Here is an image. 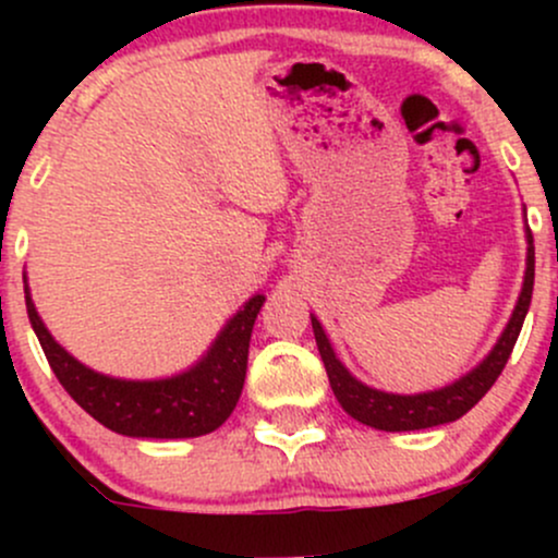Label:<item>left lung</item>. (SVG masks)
<instances>
[{
	"instance_id": "left-lung-1",
	"label": "left lung",
	"mask_w": 558,
	"mask_h": 558,
	"mask_svg": "<svg viewBox=\"0 0 558 558\" xmlns=\"http://www.w3.org/2000/svg\"><path fill=\"white\" fill-rule=\"evenodd\" d=\"M533 283H535V246H533V233L527 230V270H524V286L520 293V301L514 306V315H511L509 325L498 338V343L493 345V351L485 356L483 362L472 369L470 375H464L462 380L451 383V386L430 390V393H417V396H396V393H383V390L367 388L356 377L349 375V369L332 354L328 336H325L323 325L317 323V317H312V330H315V341L323 356L325 369H328V380L332 393L345 412L354 420L364 422V425L375 427V430L386 433H403V430H422V427H435L446 425L464 417L475 403L483 399L485 393L493 388V383L498 380V375L504 373L506 362H509L511 349H514L517 338H520L522 323L527 317L530 299H533Z\"/></svg>"
}]
</instances>
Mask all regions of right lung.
<instances>
[{
    "mask_svg": "<svg viewBox=\"0 0 558 558\" xmlns=\"http://www.w3.org/2000/svg\"><path fill=\"white\" fill-rule=\"evenodd\" d=\"M265 296H254L222 328L213 349L189 373L168 380H118L83 367L49 336L25 288L31 328L70 399L96 422L131 438H196L230 417L246 377L248 341Z\"/></svg>",
    "mask_w": 558,
    "mask_h": 558,
    "instance_id": "add662e5",
    "label": "right lung"
}]
</instances>
